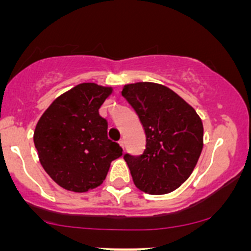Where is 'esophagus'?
Listing matches in <instances>:
<instances>
[{
  "instance_id": "obj_1",
  "label": "esophagus",
  "mask_w": 251,
  "mask_h": 251,
  "mask_svg": "<svg viewBox=\"0 0 251 251\" xmlns=\"http://www.w3.org/2000/svg\"><path fill=\"white\" fill-rule=\"evenodd\" d=\"M119 144H120V147H121V148H125V141H124V140H120V141H119Z\"/></svg>"
}]
</instances>
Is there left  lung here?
Listing matches in <instances>:
<instances>
[{
  "label": "left lung",
  "instance_id": "1",
  "mask_svg": "<svg viewBox=\"0 0 251 251\" xmlns=\"http://www.w3.org/2000/svg\"><path fill=\"white\" fill-rule=\"evenodd\" d=\"M121 93L135 109L146 133L143 154L124 155L133 183L144 193H170L191 176L203 151L201 116L160 83H127Z\"/></svg>",
  "mask_w": 251,
  "mask_h": 251
}]
</instances>
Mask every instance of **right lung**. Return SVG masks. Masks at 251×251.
Listing matches in <instances>:
<instances>
[{"instance_id":"right-lung-1","label":"right lung","mask_w":251,"mask_h":251,"mask_svg":"<svg viewBox=\"0 0 251 251\" xmlns=\"http://www.w3.org/2000/svg\"><path fill=\"white\" fill-rule=\"evenodd\" d=\"M113 93L110 86L76 85L55 98L34 131L39 160L48 176L67 191L83 193L103 183L123 149L108 138L98 109Z\"/></svg>"}]
</instances>
